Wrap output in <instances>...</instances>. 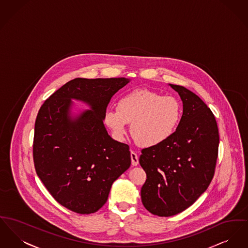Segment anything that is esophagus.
Wrapping results in <instances>:
<instances>
[{
  "label": "esophagus",
  "instance_id": "1",
  "mask_svg": "<svg viewBox=\"0 0 248 248\" xmlns=\"http://www.w3.org/2000/svg\"><path fill=\"white\" fill-rule=\"evenodd\" d=\"M130 155H131L132 166H137L139 164V157H138L137 154L132 151Z\"/></svg>",
  "mask_w": 248,
  "mask_h": 248
}]
</instances>
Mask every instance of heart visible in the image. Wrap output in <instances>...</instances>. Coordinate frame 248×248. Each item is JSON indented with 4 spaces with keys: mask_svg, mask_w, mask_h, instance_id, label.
<instances>
[{
    "mask_svg": "<svg viewBox=\"0 0 248 248\" xmlns=\"http://www.w3.org/2000/svg\"><path fill=\"white\" fill-rule=\"evenodd\" d=\"M182 112L181 102L174 96L137 89L118 100L117 110H107L105 123L119 139L126 135L127 124H132V136L137 143L154 147L174 135Z\"/></svg>",
    "mask_w": 248,
    "mask_h": 248,
    "instance_id": "obj_1",
    "label": "heart"
}]
</instances>
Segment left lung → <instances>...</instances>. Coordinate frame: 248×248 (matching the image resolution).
<instances>
[{"instance_id": "8db88e82", "label": "left lung", "mask_w": 248, "mask_h": 248, "mask_svg": "<svg viewBox=\"0 0 248 248\" xmlns=\"http://www.w3.org/2000/svg\"><path fill=\"white\" fill-rule=\"evenodd\" d=\"M183 101V115L174 135L160 145L141 150L140 164L147 175L141 202L158 217L175 216L208 188L218 155L215 115L186 88L170 84Z\"/></svg>"}]
</instances>
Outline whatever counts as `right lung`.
Returning a JSON list of instances; mask_svg holds the SVG:
<instances>
[{"mask_svg":"<svg viewBox=\"0 0 248 248\" xmlns=\"http://www.w3.org/2000/svg\"><path fill=\"white\" fill-rule=\"evenodd\" d=\"M129 81L77 78L52 93L38 111L32 148L35 171L55 201L72 212H97L113 182L131 165L129 146L114 140L103 123L111 97ZM72 99L91 109L72 117Z\"/></svg>","mask_w":248,"mask_h":248,"instance_id":"right-lung-1","label":"right lung"}]
</instances>
